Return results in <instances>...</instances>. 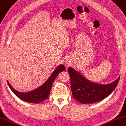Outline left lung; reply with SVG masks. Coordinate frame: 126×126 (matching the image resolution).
<instances>
[{"label": "left lung", "mask_w": 126, "mask_h": 126, "mask_svg": "<svg viewBox=\"0 0 126 126\" xmlns=\"http://www.w3.org/2000/svg\"><path fill=\"white\" fill-rule=\"evenodd\" d=\"M68 71L70 77L71 91L76 100L83 104L93 103L109 96L118 84L120 77L108 84H100L90 81L71 67Z\"/></svg>", "instance_id": "left-lung-1"}]
</instances>
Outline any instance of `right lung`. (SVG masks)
<instances>
[{"instance_id":"obj_1","label":"right lung","mask_w":126,"mask_h":126,"mask_svg":"<svg viewBox=\"0 0 126 126\" xmlns=\"http://www.w3.org/2000/svg\"><path fill=\"white\" fill-rule=\"evenodd\" d=\"M65 70V68L64 65L62 64L58 66L43 84L36 89L31 91L27 92V93H21V92L17 91L11 86L8 81L7 83L11 91L19 98L27 102L32 103H38L43 102L49 96L51 87L55 79L60 72L63 71Z\"/></svg>"}]
</instances>
